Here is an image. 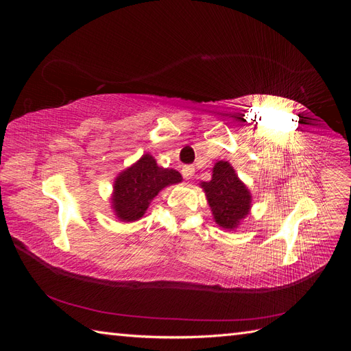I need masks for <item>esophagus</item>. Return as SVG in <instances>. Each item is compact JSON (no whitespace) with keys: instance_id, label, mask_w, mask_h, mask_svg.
I'll use <instances>...</instances> for the list:
<instances>
[{"instance_id":"1","label":"esophagus","mask_w":351,"mask_h":351,"mask_svg":"<svg viewBox=\"0 0 351 351\" xmlns=\"http://www.w3.org/2000/svg\"><path fill=\"white\" fill-rule=\"evenodd\" d=\"M193 174H195V168L192 165L183 167V176H184V178H192Z\"/></svg>"}]
</instances>
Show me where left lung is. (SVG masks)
<instances>
[{
  "mask_svg": "<svg viewBox=\"0 0 351 351\" xmlns=\"http://www.w3.org/2000/svg\"><path fill=\"white\" fill-rule=\"evenodd\" d=\"M200 186L204 189L212 215L219 227L234 230L249 215L252 195L230 162H215L212 169V178Z\"/></svg>",
  "mask_w": 351,
  "mask_h": 351,
  "instance_id": "1",
  "label": "left lung"
}]
</instances>
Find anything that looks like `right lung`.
<instances>
[{
  "label": "right lung",
  "mask_w": 351,
  "mask_h": 351,
  "mask_svg": "<svg viewBox=\"0 0 351 351\" xmlns=\"http://www.w3.org/2000/svg\"><path fill=\"white\" fill-rule=\"evenodd\" d=\"M182 180V174L176 169L158 167L155 158L145 154L115 178L111 197L115 217L124 222L137 221L164 187Z\"/></svg>",
  "instance_id": "1"
}]
</instances>
